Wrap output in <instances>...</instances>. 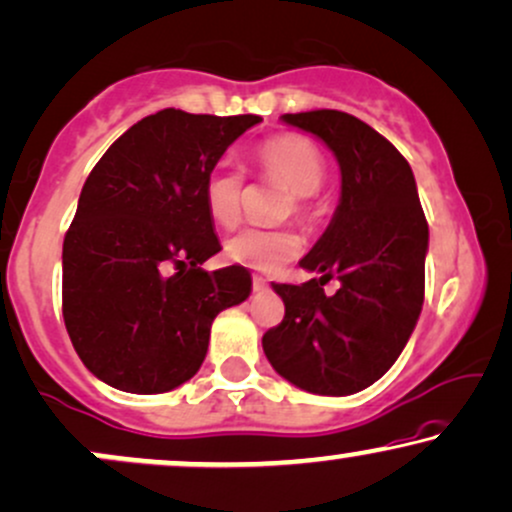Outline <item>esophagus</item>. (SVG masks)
Returning <instances> with one entry per match:
<instances>
[{
	"label": "esophagus",
	"instance_id": "esophagus-1",
	"mask_svg": "<svg viewBox=\"0 0 512 512\" xmlns=\"http://www.w3.org/2000/svg\"><path fill=\"white\" fill-rule=\"evenodd\" d=\"M251 285H254V290H256V292H258V290H266V287H268V280L263 278V275L254 273V275H251Z\"/></svg>",
	"mask_w": 512,
	"mask_h": 512
}]
</instances>
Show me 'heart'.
<instances>
[{"label": "heart", "instance_id": "1", "mask_svg": "<svg viewBox=\"0 0 512 512\" xmlns=\"http://www.w3.org/2000/svg\"><path fill=\"white\" fill-rule=\"evenodd\" d=\"M258 170L270 182L290 189L287 213L306 218L311 213V196L326 182V158L314 143L299 134H282L258 146ZM244 174L232 162L220 160L210 167L203 182V206L208 218L220 227L242 220ZM302 254V237L294 230H249L237 232L225 242V256L232 263L254 270H275Z\"/></svg>", "mask_w": 512, "mask_h": 512}]
</instances>
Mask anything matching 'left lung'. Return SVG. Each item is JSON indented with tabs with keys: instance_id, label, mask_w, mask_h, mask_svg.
<instances>
[{
	"instance_id": "8db88e82",
	"label": "left lung",
	"mask_w": 512,
	"mask_h": 512,
	"mask_svg": "<svg viewBox=\"0 0 512 512\" xmlns=\"http://www.w3.org/2000/svg\"><path fill=\"white\" fill-rule=\"evenodd\" d=\"M282 119L333 150L342 194L328 230L302 258L321 278L273 285L285 318L263 335V352L297 388L352 395L386 374L417 326L429 225L410 162L376 129L338 110ZM330 277L341 280L335 295L322 292Z\"/></svg>"
}]
</instances>
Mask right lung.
I'll return each instance as SVG.
<instances>
[{
	"label": "right lung",
	"instance_id": "add662e5",
	"mask_svg": "<svg viewBox=\"0 0 512 512\" xmlns=\"http://www.w3.org/2000/svg\"><path fill=\"white\" fill-rule=\"evenodd\" d=\"M258 122L167 107L124 131L88 174L64 237L62 311L76 354L107 386H182L206 359L215 316L249 297L246 268H201L222 249L203 182Z\"/></svg>",
	"mask_w": 512,
	"mask_h": 512
}]
</instances>
